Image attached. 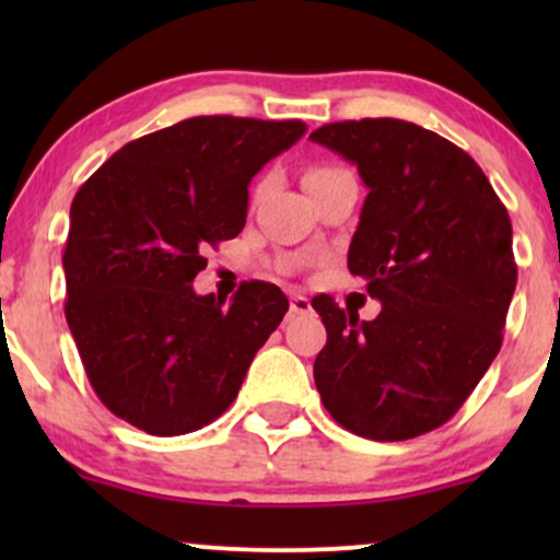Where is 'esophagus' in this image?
Returning <instances> with one entry per match:
<instances>
[{
    "instance_id": "esophagus-1",
    "label": "esophagus",
    "mask_w": 560,
    "mask_h": 560,
    "mask_svg": "<svg viewBox=\"0 0 560 560\" xmlns=\"http://www.w3.org/2000/svg\"><path fill=\"white\" fill-rule=\"evenodd\" d=\"M311 311V300H307L305 294H292V298H289V313H292V316H302V313Z\"/></svg>"
}]
</instances>
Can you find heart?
Wrapping results in <instances>:
<instances>
[{
  "mask_svg": "<svg viewBox=\"0 0 560 560\" xmlns=\"http://www.w3.org/2000/svg\"><path fill=\"white\" fill-rule=\"evenodd\" d=\"M324 171H331V168H326V165H318V168H311V173H307V176H316V173H324Z\"/></svg>",
  "mask_w": 560,
  "mask_h": 560,
  "instance_id": "1",
  "label": "heart"
}]
</instances>
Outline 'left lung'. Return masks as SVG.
Here are the masks:
<instances>
[{
  "label": "left lung",
  "mask_w": 560,
  "mask_h": 560,
  "mask_svg": "<svg viewBox=\"0 0 560 560\" xmlns=\"http://www.w3.org/2000/svg\"><path fill=\"white\" fill-rule=\"evenodd\" d=\"M311 139L369 186L347 268L382 302L361 320L313 298L329 334L313 378L347 432L413 440L458 413L500 352L518 276L511 218L468 152L408 120H342Z\"/></svg>",
  "instance_id": "obj_1"
}]
</instances>
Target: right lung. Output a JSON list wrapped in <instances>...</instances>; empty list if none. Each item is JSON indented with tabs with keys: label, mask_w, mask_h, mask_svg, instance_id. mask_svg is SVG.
Masks as SVG:
<instances>
[{
	"label": "right lung",
	"mask_w": 560,
	"mask_h": 560,
	"mask_svg": "<svg viewBox=\"0 0 560 560\" xmlns=\"http://www.w3.org/2000/svg\"><path fill=\"white\" fill-rule=\"evenodd\" d=\"M302 120L199 115L128 141L70 205L66 318L89 382L147 434L208 427L240 395L289 302L244 281L229 305L191 289L205 249L247 221V186Z\"/></svg>",
	"instance_id": "obj_1"
}]
</instances>
